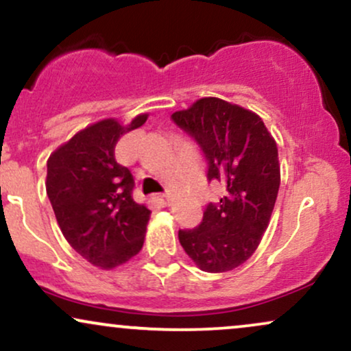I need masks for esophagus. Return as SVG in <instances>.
<instances>
[{
  "mask_svg": "<svg viewBox=\"0 0 351 351\" xmlns=\"http://www.w3.org/2000/svg\"><path fill=\"white\" fill-rule=\"evenodd\" d=\"M154 199L157 201L160 206H168V202H170V196H167V194H155Z\"/></svg>",
  "mask_w": 351,
  "mask_h": 351,
  "instance_id": "34e87169",
  "label": "esophagus"
}]
</instances>
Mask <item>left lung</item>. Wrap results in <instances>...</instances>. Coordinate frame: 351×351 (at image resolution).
Masks as SVG:
<instances>
[{
  "instance_id": "1",
  "label": "left lung",
  "mask_w": 351,
  "mask_h": 351,
  "mask_svg": "<svg viewBox=\"0 0 351 351\" xmlns=\"http://www.w3.org/2000/svg\"><path fill=\"white\" fill-rule=\"evenodd\" d=\"M171 121L199 145L208 180L222 183L202 222L178 232L181 247L202 271L237 268L256 250L271 217L278 189V147L255 112L219 98H202Z\"/></svg>"
}]
</instances>
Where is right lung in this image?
<instances>
[{
  "label": "right lung",
  "mask_w": 351,
  "mask_h": 351,
  "mask_svg": "<svg viewBox=\"0 0 351 351\" xmlns=\"http://www.w3.org/2000/svg\"><path fill=\"white\" fill-rule=\"evenodd\" d=\"M147 114L129 125L104 119L80 130L50 155L47 196L63 237L91 265L111 269L142 250L150 210L132 197L134 176L116 162L124 134L141 128Z\"/></svg>",
  "instance_id": "obj_1"
}]
</instances>
